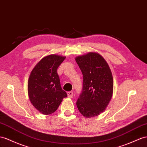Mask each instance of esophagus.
Listing matches in <instances>:
<instances>
[{"instance_id": "esophagus-1", "label": "esophagus", "mask_w": 147, "mask_h": 147, "mask_svg": "<svg viewBox=\"0 0 147 147\" xmlns=\"http://www.w3.org/2000/svg\"><path fill=\"white\" fill-rule=\"evenodd\" d=\"M73 96V92H72V91L67 92V96H68L69 98H72Z\"/></svg>"}]
</instances>
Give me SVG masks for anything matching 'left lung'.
Segmentation results:
<instances>
[{
	"instance_id": "8db88e82",
	"label": "left lung",
	"mask_w": 147,
	"mask_h": 147,
	"mask_svg": "<svg viewBox=\"0 0 147 147\" xmlns=\"http://www.w3.org/2000/svg\"><path fill=\"white\" fill-rule=\"evenodd\" d=\"M76 61L83 76L77 107L85 117L99 115L112 96L114 82L109 66L102 56L92 52L78 56Z\"/></svg>"
}]
</instances>
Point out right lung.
I'll return each instance as SVG.
<instances>
[{
  "label": "right lung",
  "mask_w": 147,
  "mask_h": 147,
  "mask_svg": "<svg viewBox=\"0 0 147 147\" xmlns=\"http://www.w3.org/2000/svg\"><path fill=\"white\" fill-rule=\"evenodd\" d=\"M64 56L50 55L41 59L30 75L28 91L33 106L41 114L55 112L67 96L60 84L57 73L59 66L65 60Z\"/></svg>",
  "instance_id": "obj_1"
}]
</instances>
